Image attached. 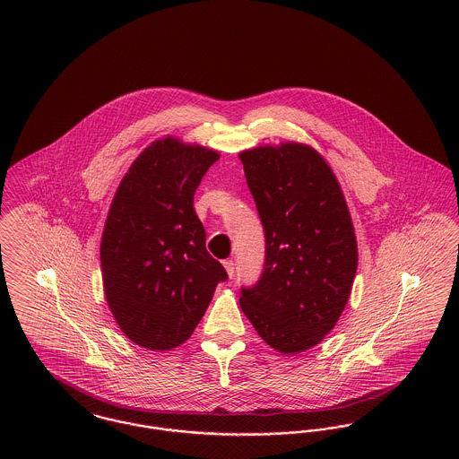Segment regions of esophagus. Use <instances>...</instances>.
Returning a JSON list of instances; mask_svg holds the SVG:
<instances>
[{
    "label": "esophagus",
    "instance_id": "34e87169",
    "mask_svg": "<svg viewBox=\"0 0 459 459\" xmlns=\"http://www.w3.org/2000/svg\"><path fill=\"white\" fill-rule=\"evenodd\" d=\"M223 266L227 270V275L232 279L234 273H236V263L232 262V260H227V262H223Z\"/></svg>",
    "mask_w": 459,
    "mask_h": 459
}]
</instances>
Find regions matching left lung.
<instances>
[{
    "label": "left lung",
    "mask_w": 459,
    "mask_h": 459,
    "mask_svg": "<svg viewBox=\"0 0 459 459\" xmlns=\"http://www.w3.org/2000/svg\"><path fill=\"white\" fill-rule=\"evenodd\" d=\"M264 230V264L240 307L284 354L322 342L350 299L358 244L341 186L311 146L282 143L239 154Z\"/></svg>",
    "instance_id": "1"
}]
</instances>
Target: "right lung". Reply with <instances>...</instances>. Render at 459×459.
<instances>
[{
  "label": "right lung",
  "instance_id": "add662e5",
  "mask_svg": "<svg viewBox=\"0 0 459 459\" xmlns=\"http://www.w3.org/2000/svg\"><path fill=\"white\" fill-rule=\"evenodd\" d=\"M220 154L167 135L135 158L101 238L103 287L122 332L146 350L186 342L227 272L208 251L195 193Z\"/></svg>",
  "mask_w": 459,
  "mask_h": 459
}]
</instances>
